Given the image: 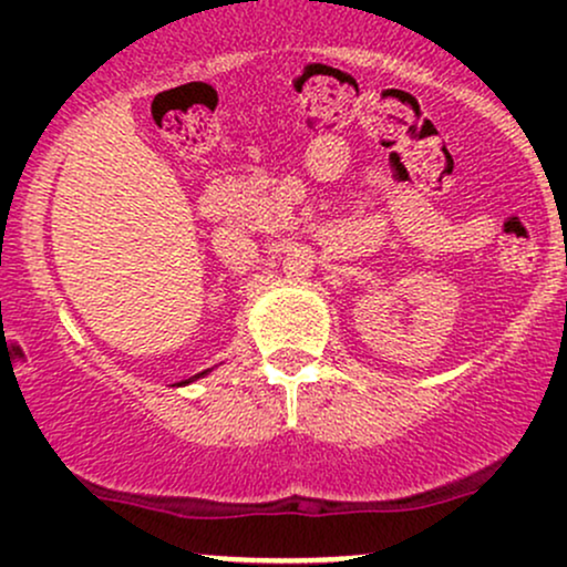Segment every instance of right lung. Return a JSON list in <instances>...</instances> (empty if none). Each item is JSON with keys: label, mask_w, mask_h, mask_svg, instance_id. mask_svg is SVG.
<instances>
[{"label": "right lung", "mask_w": 567, "mask_h": 567, "mask_svg": "<svg viewBox=\"0 0 567 567\" xmlns=\"http://www.w3.org/2000/svg\"><path fill=\"white\" fill-rule=\"evenodd\" d=\"M210 370H213V368H207V370H202V373H197V375H192V379H186V381H181V383H178V386H186V383H192V381H197V379H205V375H207V373H210Z\"/></svg>", "instance_id": "obj_1"}]
</instances>
